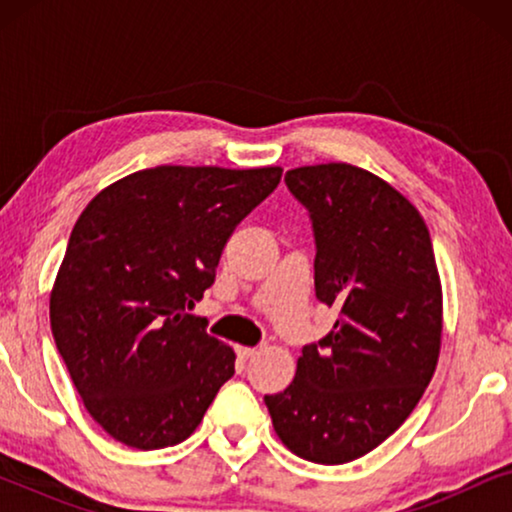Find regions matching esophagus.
Wrapping results in <instances>:
<instances>
[{
    "mask_svg": "<svg viewBox=\"0 0 512 512\" xmlns=\"http://www.w3.org/2000/svg\"><path fill=\"white\" fill-rule=\"evenodd\" d=\"M258 354V347H237V356H240L242 361H249L251 356Z\"/></svg>",
    "mask_w": 512,
    "mask_h": 512,
    "instance_id": "34e87169",
    "label": "esophagus"
}]
</instances>
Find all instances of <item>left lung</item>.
I'll return each instance as SVG.
<instances>
[{
  "label": "left lung",
  "mask_w": 512,
  "mask_h": 512,
  "mask_svg": "<svg viewBox=\"0 0 512 512\" xmlns=\"http://www.w3.org/2000/svg\"><path fill=\"white\" fill-rule=\"evenodd\" d=\"M284 181L310 214L314 291L338 319L265 405L293 454L347 464L384 443L429 387L443 333L436 256L410 200L361 167H296Z\"/></svg>",
  "instance_id": "left-lung-1"
}]
</instances>
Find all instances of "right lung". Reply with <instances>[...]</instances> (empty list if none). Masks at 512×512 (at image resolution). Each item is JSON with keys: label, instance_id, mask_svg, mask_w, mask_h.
<instances>
[{"label": "right lung", "instance_id": "add662e5", "mask_svg": "<svg viewBox=\"0 0 512 512\" xmlns=\"http://www.w3.org/2000/svg\"><path fill=\"white\" fill-rule=\"evenodd\" d=\"M282 179V167L160 165L83 209L51 293V331L90 417L137 450L186 440L235 352L193 317L228 237Z\"/></svg>", "mask_w": 512, "mask_h": 512}]
</instances>
